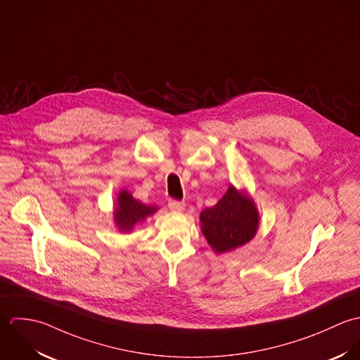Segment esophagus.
<instances>
[{
  "mask_svg": "<svg viewBox=\"0 0 360 360\" xmlns=\"http://www.w3.org/2000/svg\"><path fill=\"white\" fill-rule=\"evenodd\" d=\"M168 207L174 212H182L185 209V203L179 202V200H175V199H169L168 200Z\"/></svg>",
  "mask_w": 360,
  "mask_h": 360,
  "instance_id": "1",
  "label": "esophagus"
}]
</instances>
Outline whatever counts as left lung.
<instances>
[{
    "label": "left lung",
    "mask_w": 360,
    "mask_h": 360,
    "mask_svg": "<svg viewBox=\"0 0 360 360\" xmlns=\"http://www.w3.org/2000/svg\"><path fill=\"white\" fill-rule=\"evenodd\" d=\"M202 231L217 253L233 250L249 242L259 226V214L250 199L229 186L216 206L200 214Z\"/></svg>",
    "instance_id": "left-lung-1"
}]
</instances>
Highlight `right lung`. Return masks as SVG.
I'll return each instance as SVG.
<instances>
[{
    "label": "right lung",
    "instance_id": "obj_1",
    "mask_svg": "<svg viewBox=\"0 0 360 360\" xmlns=\"http://www.w3.org/2000/svg\"><path fill=\"white\" fill-rule=\"evenodd\" d=\"M155 209L153 206H146L135 200L131 193L122 191L118 196V209L115 212V221L118 226L124 231H131L135 224L153 214Z\"/></svg>",
    "mask_w": 360,
    "mask_h": 360
}]
</instances>
